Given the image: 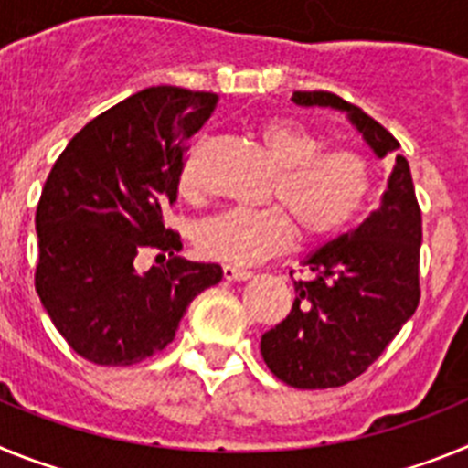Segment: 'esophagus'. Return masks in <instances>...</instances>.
I'll return each instance as SVG.
<instances>
[{
  "label": "esophagus",
  "mask_w": 468,
  "mask_h": 468,
  "mask_svg": "<svg viewBox=\"0 0 468 468\" xmlns=\"http://www.w3.org/2000/svg\"><path fill=\"white\" fill-rule=\"evenodd\" d=\"M222 276H225L227 281H248V279H250V276H253V271L239 270V267H231V264H225V267H222Z\"/></svg>",
  "instance_id": "34e87169"
}]
</instances>
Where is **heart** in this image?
Masks as SVG:
<instances>
[{
    "mask_svg": "<svg viewBox=\"0 0 468 468\" xmlns=\"http://www.w3.org/2000/svg\"><path fill=\"white\" fill-rule=\"evenodd\" d=\"M264 150L279 166L264 208H229L204 220L197 246L206 258L253 264L283 253L295 227L309 241L340 234L354 222L370 192V166L356 150H321L312 131L291 119H271L260 128ZM183 173V187L192 189Z\"/></svg>",
    "mask_w": 468,
    "mask_h": 468,
    "instance_id": "heart-1",
    "label": "heart"
}]
</instances>
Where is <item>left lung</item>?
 I'll return each instance as SVG.
<instances>
[{
    "instance_id": "obj_1",
    "label": "left lung",
    "mask_w": 468,
    "mask_h": 468,
    "mask_svg": "<svg viewBox=\"0 0 468 468\" xmlns=\"http://www.w3.org/2000/svg\"><path fill=\"white\" fill-rule=\"evenodd\" d=\"M292 102L346 112L379 159L394 156L379 208L302 262L309 276L295 281L291 314L260 342L264 363L281 382L330 388L366 373L415 314L421 213L410 166L382 123L328 90H295Z\"/></svg>"
}]
</instances>
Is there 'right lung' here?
<instances>
[{"label":"right lung","instance_id":"add662e5","mask_svg":"<svg viewBox=\"0 0 468 468\" xmlns=\"http://www.w3.org/2000/svg\"><path fill=\"white\" fill-rule=\"evenodd\" d=\"M218 95L152 86L86 123L58 156L37 206L35 288L58 333L86 361L133 366L166 349L189 302L222 267L177 258L161 208L177 198L185 143ZM144 250L169 262L140 275Z\"/></svg>","mask_w":468,"mask_h":468}]
</instances>
